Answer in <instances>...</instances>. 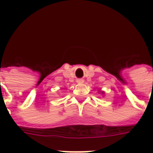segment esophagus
Listing matches in <instances>:
<instances>
[{
  "label": "esophagus",
  "instance_id": "obj_1",
  "mask_svg": "<svg viewBox=\"0 0 153 153\" xmlns=\"http://www.w3.org/2000/svg\"><path fill=\"white\" fill-rule=\"evenodd\" d=\"M77 82H79V83H82V82H83V79H77Z\"/></svg>",
  "mask_w": 153,
  "mask_h": 153
}]
</instances>
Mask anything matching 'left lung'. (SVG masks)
I'll list each match as a JSON object with an SVG mask.
<instances>
[{
	"instance_id": "obj_1",
	"label": "left lung",
	"mask_w": 153,
	"mask_h": 153,
	"mask_svg": "<svg viewBox=\"0 0 153 153\" xmlns=\"http://www.w3.org/2000/svg\"><path fill=\"white\" fill-rule=\"evenodd\" d=\"M98 94H104L105 92L104 91H98Z\"/></svg>"
}]
</instances>
